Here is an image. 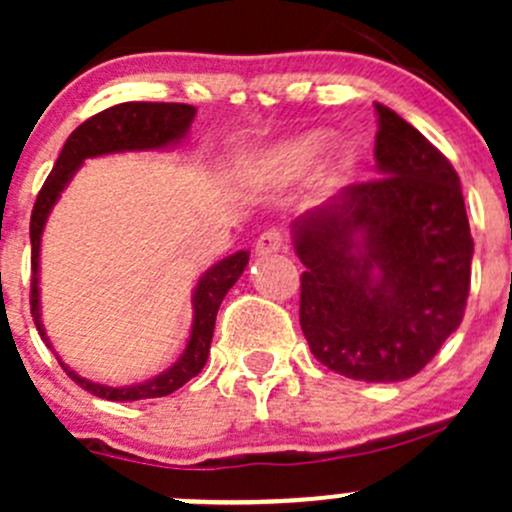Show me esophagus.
<instances>
[{"mask_svg":"<svg viewBox=\"0 0 512 512\" xmlns=\"http://www.w3.org/2000/svg\"><path fill=\"white\" fill-rule=\"evenodd\" d=\"M287 247V237L282 230H265L255 242V255L267 257L275 255V252H282Z\"/></svg>","mask_w":512,"mask_h":512,"instance_id":"34e87169","label":"esophagus"}]
</instances>
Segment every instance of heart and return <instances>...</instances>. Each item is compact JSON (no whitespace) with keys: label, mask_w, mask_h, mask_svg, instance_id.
<instances>
[{"label":"heart","mask_w":512,"mask_h":512,"mask_svg":"<svg viewBox=\"0 0 512 512\" xmlns=\"http://www.w3.org/2000/svg\"><path fill=\"white\" fill-rule=\"evenodd\" d=\"M327 143V133L314 131L302 133V136L287 138V141L275 143V146L265 148L257 153L255 160L250 163V175L257 183L265 185H287L304 175V170L314 163L319 151ZM352 170V153L344 146H332L322 163L317 165V178L319 185H334Z\"/></svg>","instance_id":"1"}]
</instances>
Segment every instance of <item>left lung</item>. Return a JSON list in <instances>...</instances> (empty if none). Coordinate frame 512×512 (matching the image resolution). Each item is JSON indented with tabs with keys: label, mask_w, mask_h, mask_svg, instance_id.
I'll return each mask as SVG.
<instances>
[{
	"label": "left lung",
	"mask_w": 512,
	"mask_h": 512,
	"mask_svg": "<svg viewBox=\"0 0 512 512\" xmlns=\"http://www.w3.org/2000/svg\"><path fill=\"white\" fill-rule=\"evenodd\" d=\"M379 178L344 188L292 225L299 324L327 369L359 381L416 376L461 327L473 237L448 158L376 103Z\"/></svg>",
	"instance_id": "8db88e82"
}]
</instances>
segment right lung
Returning <instances> with one entry per match:
<instances>
[{"label":"right lung","instance_id":"1","mask_svg":"<svg viewBox=\"0 0 512 512\" xmlns=\"http://www.w3.org/2000/svg\"><path fill=\"white\" fill-rule=\"evenodd\" d=\"M195 118V106L188 103H151V101H128L118 103V106L106 108V111L96 113L89 121L81 123L69 138H66L64 148H61L56 165L51 168L49 178L41 185L39 195L32 210V223H29V235H32V317L36 329H39L41 339L46 347H51L46 339L44 324H41L39 314V245L41 232H44L46 218H49L51 208L59 200L61 190L69 185L76 170L81 168L86 158L106 156V153H123V151H158V148H168L178 143L180 138L188 133L190 123ZM250 252L240 250L235 255L225 257L218 265L210 267L203 277L198 280L193 294V329H190V339L185 352L175 361L170 369L163 374L153 376V379L143 381L136 386H103L94 381L84 379L76 371H71L64 361L66 374L86 389L89 394L98 396L106 401H141V399H160L180 386L188 384L193 376L203 371L205 361L210 354V342H213L215 332V317H218L220 302L230 287L240 280L245 272Z\"/></svg>","mask_w":512,"mask_h":512}]
</instances>
